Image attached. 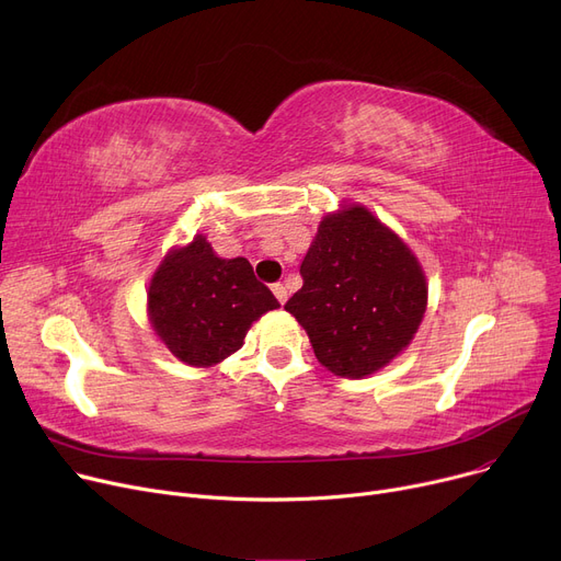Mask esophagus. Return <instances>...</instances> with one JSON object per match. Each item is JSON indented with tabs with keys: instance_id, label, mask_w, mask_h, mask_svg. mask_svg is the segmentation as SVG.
Instances as JSON below:
<instances>
[{
	"instance_id": "esophagus-1",
	"label": "esophagus",
	"mask_w": 561,
	"mask_h": 561,
	"mask_svg": "<svg viewBox=\"0 0 561 561\" xmlns=\"http://www.w3.org/2000/svg\"><path fill=\"white\" fill-rule=\"evenodd\" d=\"M273 293H275V298L279 300V305H284V302H286V298H288V290H286V286H284V284H273Z\"/></svg>"
}]
</instances>
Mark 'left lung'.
Masks as SVG:
<instances>
[{"label":"left lung","instance_id":"8db88e82","mask_svg":"<svg viewBox=\"0 0 561 561\" xmlns=\"http://www.w3.org/2000/svg\"><path fill=\"white\" fill-rule=\"evenodd\" d=\"M302 288L284 309L305 328L316 359L334 375L362 379L414 341L427 279L400 236L357 202L320 220L302 259Z\"/></svg>","mask_w":561,"mask_h":561}]
</instances>
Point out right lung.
<instances>
[{"mask_svg": "<svg viewBox=\"0 0 561 561\" xmlns=\"http://www.w3.org/2000/svg\"><path fill=\"white\" fill-rule=\"evenodd\" d=\"M277 307L248 259L218 256L202 233L170 248L147 286L154 334L193 368H211L241 350L252 322Z\"/></svg>", "mask_w": 561, "mask_h": 561, "instance_id": "1", "label": "right lung"}]
</instances>
